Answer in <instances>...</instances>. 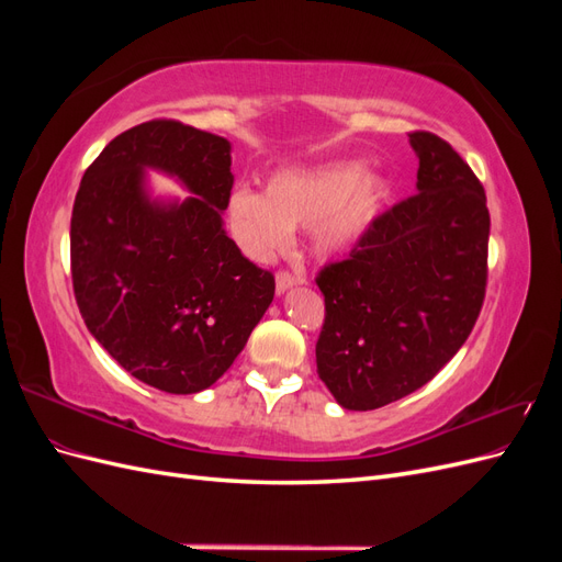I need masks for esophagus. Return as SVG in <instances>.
Masks as SVG:
<instances>
[{
	"instance_id": "esophagus-1",
	"label": "esophagus",
	"mask_w": 562,
	"mask_h": 562,
	"mask_svg": "<svg viewBox=\"0 0 562 562\" xmlns=\"http://www.w3.org/2000/svg\"><path fill=\"white\" fill-rule=\"evenodd\" d=\"M300 283H307V279H304L302 274H291V271L281 269L279 274H277V293L281 295V293H285V291H288V288L300 285Z\"/></svg>"
}]
</instances>
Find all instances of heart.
I'll return each mask as SVG.
<instances>
[{
	"label": "heart",
	"mask_w": 562,
	"mask_h": 562,
	"mask_svg": "<svg viewBox=\"0 0 562 562\" xmlns=\"http://www.w3.org/2000/svg\"><path fill=\"white\" fill-rule=\"evenodd\" d=\"M389 196L382 173H366L359 159L288 168L267 184V194L236 187L227 220L248 258L267 262L288 248L295 227L310 229V248L335 258L353 248L378 223Z\"/></svg>",
	"instance_id": "obj_1"
}]
</instances>
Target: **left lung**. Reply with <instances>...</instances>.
<instances>
[{
    "instance_id": "8db88e82",
    "label": "left lung",
    "mask_w": 562,
    "mask_h": 562,
    "mask_svg": "<svg viewBox=\"0 0 562 562\" xmlns=\"http://www.w3.org/2000/svg\"><path fill=\"white\" fill-rule=\"evenodd\" d=\"M407 135L417 194L384 211L347 260L316 277L326 300L316 370L347 411H375L434 380L485 300L483 184L443 138Z\"/></svg>"
}]
</instances>
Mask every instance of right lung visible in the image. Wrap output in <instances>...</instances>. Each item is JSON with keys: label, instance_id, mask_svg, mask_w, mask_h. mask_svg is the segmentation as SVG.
I'll return each instance as SVG.
<instances>
[{"label": "right lung", "instance_id": "add662e5", "mask_svg": "<svg viewBox=\"0 0 562 562\" xmlns=\"http://www.w3.org/2000/svg\"><path fill=\"white\" fill-rule=\"evenodd\" d=\"M229 140L151 119L87 168L75 196L70 260L89 333L135 380L196 394L225 375L274 300V274L244 258L223 223ZM193 192L151 202L144 168Z\"/></svg>", "mask_w": 562, "mask_h": 562}]
</instances>
